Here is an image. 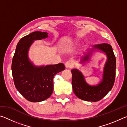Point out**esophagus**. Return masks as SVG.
<instances>
[{
  "mask_svg": "<svg viewBox=\"0 0 127 127\" xmlns=\"http://www.w3.org/2000/svg\"><path fill=\"white\" fill-rule=\"evenodd\" d=\"M65 66L66 68H72L73 66V64L72 62L71 61H67L65 62Z\"/></svg>",
  "mask_w": 127,
  "mask_h": 127,
  "instance_id": "34e87169",
  "label": "esophagus"
}]
</instances>
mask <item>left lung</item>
I'll return each instance as SVG.
<instances>
[{
  "instance_id": "8db88e82",
  "label": "left lung",
  "mask_w": 127,
  "mask_h": 127,
  "mask_svg": "<svg viewBox=\"0 0 127 127\" xmlns=\"http://www.w3.org/2000/svg\"><path fill=\"white\" fill-rule=\"evenodd\" d=\"M98 49L104 51L107 57L105 64L103 79L96 86H91L86 83L83 75L78 70L74 69L71 70L72 74V84L74 94L81 100L96 102L106 95L112 89L115 81L116 58L112 47L106 43L95 45L93 48L84 57L82 58V62L87 61L89 56L94 49Z\"/></svg>"
}]
</instances>
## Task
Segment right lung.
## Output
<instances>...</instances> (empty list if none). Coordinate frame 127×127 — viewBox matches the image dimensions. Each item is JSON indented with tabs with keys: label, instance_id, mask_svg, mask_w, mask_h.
Returning a JSON list of instances; mask_svg holds the SVG:
<instances>
[{
	"label": "right lung",
	"instance_id": "1",
	"mask_svg": "<svg viewBox=\"0 0 127 127\" xmlns=\"http://www.w3.org/2000/svg\"><path fill=\"white\" fill-rule=\"evenodd\" d=\"M48 36V33L35 31L23 37L13 58L12 72L15 86L31 102H40L50 97L53 91L54 77L65 69L63 63L36 67L28 59V50L33 41Z\"/></svg>",
	"mask_w": 127,
	"mask_h": 127
}]
</instances>
